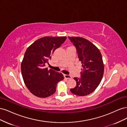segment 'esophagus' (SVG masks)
Listing matches in <instances>:
<instances>
[{"instance_id":"34e87169","label":"esophagus","mask_w":127,"mask_h":127,"mask_svg":"<svg viewBox=\"0 0 127 127\" xmlns=\"http://www.w3.org/2000/svg\"><path fill=\"white\" fill-rule=\"evenodd\" d=\"M64 77L65 78L68 79H71V78H72L71 76L68 75H64Z\"/></svg>"}]
</instances>
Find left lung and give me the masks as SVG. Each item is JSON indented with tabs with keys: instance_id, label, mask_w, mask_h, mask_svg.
Masks as SVG:
<instances>
[{
	"instance_id": "8db88e82",
	"label": "left lung",
	"mask_w": 127,
	"mask_h": 127,
	"mask_svg": "<svg viewBox=\"0 0 127 127\" xmlns=\"http://www.w3.org/2000/svg\"><path fill=\"white\" fill-rule=\"evenodd\" d=\"M77 50L83 70L81 77L74 79L76 82L75 88L70 89L72 93L80 96L93 92L103 78L104 66L99 49L90 41L81 37H68Z\"/></svg>"
}]
</instances>
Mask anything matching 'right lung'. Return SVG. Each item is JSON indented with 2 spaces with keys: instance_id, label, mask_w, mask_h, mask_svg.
Wrapping results in <instances>:
<instances>
[{
  "instance_id": "add662e5",
  "label": "right lung",
  "mask_w": 127,
  "mask_h": 127,
  "mask_svg": "<svg viewBox=\"0 0 127 127\" xmlns=\"http://www.w3.org/2000/svg\"><path fill=\"white\" fill-rule=\"evenodd\" d=\"M66 36H44L36 40L26 49L21 63V72L26 86L37 97L45 98L54 94L58 83L64 75L45 68L55 50L66 40Z\"/></svg>"
}]
</instances>
